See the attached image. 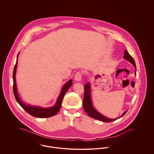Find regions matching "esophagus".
Segmentation results:
<instances>
[{
    "instance_id": "obj_1",
    "label": "esophagus",
    "mask_w": 154,
    "mask_h": 154,
    "mask_svg": "<svg viewBox=\"0 0 154 154\" xmlns=\"http://www.w3.org/2000/svg\"><path fill=\"white\" fill-rule=\"evenodd\" d=\"M82 74L81 72H77L74 76V79L76 81H80L82 79Z\"/></svg>"
}]
</instances>
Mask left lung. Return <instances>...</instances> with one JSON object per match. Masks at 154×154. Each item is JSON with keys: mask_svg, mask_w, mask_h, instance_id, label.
Instances as JSON below:
<instances>
[{"mask_svg": "<svg viewBox=\"0 0 154 154\" xmlns=\"http://www.w3.org/2000/svg\"><path fill=\"white\" fill-rule=\"evenodd\" d=\"M124 58L127 60L128 61H129V62H131L132 65L134 66L135 69H136V66L134 60L131 57V55L128 53V52L126 50H125ZM134 74L135 75L136 74V70ZM91 92V84L89 82H88L84 85V99H83L82 104H83V107H84V111L88 114V116H89L90 117L93 118L94 119L101 121L104 122H110L116 121L118 119L123 117L126 113V112L128 111V110L125 111L121 117L117 118H114V119L109 118L103 116L102 114H101L99 112H98L97 110H95V108L94 107L92 102Z\"/></svg>", "mask_w": 154, "mask_h": 154, "instance_id": "8db88e82", "label": "left lung"}]
</instances>
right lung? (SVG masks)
Wrapping results in <instances>:
<instances>
[{
  "label": "right lung",
  "mask_w": 154,
  "mask_h": 154,
  "mask_svg": "<svg viewBox=\"0 0 154 154\" xmlns=\"http://www.w3.org/2000/svg\"><path fill=\"white\" fill-rule=\"evenodd\" d=\"M19 53L17 55V61L16 63L14 68L13 74V92L14 95L15 99L17 102L18 103V104L22 107L23 109L25 110L30 115L37 118H48L52 116H54L56 115L59 112V111L60 109L62 100L63 99V97L66 92L68 91V89L72 86V80H70L68 81L66 84L63 85V87L62 88L60 93L59 95L58 99L57 100V102L55 104V105L51 107H42L40 106H32L30 104H27L24 102H23L22 100L20 99L18 90L17 88V84H16V81H15V73H16V70L17 67L18 63V58Z\"/></svg>",
  "instance_id": "add662e5"
}]
</instances>
